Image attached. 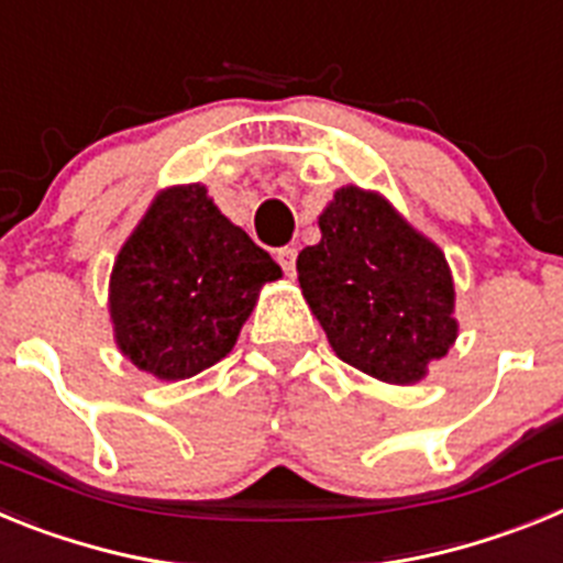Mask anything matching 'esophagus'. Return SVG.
Here are the masks:
<instances>
[{
  "label": "esophagus",
  "mask_w": 563,
  "mask_h": 563,
  "mask_svg": "<svg viewBox=\"0 0 563 563\" xmlns=\"http://www.w3.org/2000/svg\"><path fill=\"white\" fill-rule=\"evenodd\" d=\"M296 256H298V251L296 247H278L276 251V258H278V265H282V271L285 273H296Z\"/></svg>",
  "instance_id": "obj_1"
}]
</instances>
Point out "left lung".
<instances>
[{
  "label": "left lung",
  "instance_id": "obj_1",
  "mask_svg": "<svg viewBox=\"0 0 563 563\" xmlns=\"http://www.w3.org/2000/svg\"><path fill=\"white\" fill-rule=\"evenodd\" d=\"M318 225L321 242L298 253L296 271L335 355L377 380H420L456 338L442 251L355 186L335 194Z\"/></svg>",
  "mask_w": 563,
  "mask_h": 563
}]
</instances>
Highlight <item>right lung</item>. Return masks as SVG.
<instances>
[{"mask_svg": "<svg viewBox=\"0 0 563 563\" xmlns=\"http://www.w3.org/2000/svg\"><path fill=\"white\" fill-rule=\"evenodd\" d=\"M278 276L271 253L231 225L206 188H168L114 262L118 346L161 380L200 375L233 350L258 287Z\"/></svg>", "mask_w": 563, "mask_h": 563, "instance_id": "1", "label": "right lung"}]
</instances>
